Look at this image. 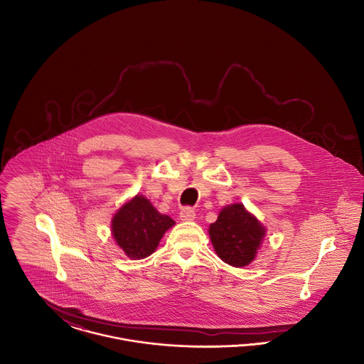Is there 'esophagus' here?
<instances>
[{
    "label": "esophagus",
    "instance_id": "34e87169",
    "mask_svg": "<svg viewBox=\"0 0 364 364\" xmlns=\"http://www.w3.org/2000/svg\"><path fill=\"white\" fill-rule=\"evenodd\" d=\"M195 215H196L195 210H193L192 208H190V206L181 208V211H180V218H181L183 221H192V220L195 218Z\"/></svg>",
    "mask_w": 364,
    "mask_h": 364
}]
</instances>
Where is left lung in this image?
Listing matches in <instances>:
<instances>
[{"instance_id": "1", "label": "left lung", "mask_w": 364, "mask_h": 364, "mask_svg": "<svg viewBox=\"0 0 364 364\" xmlns=\"http://www.w3.org/2000/svg\"><path fill=\"white\" fill-rule=\"evenodd\" d=\"M208 233L218 257L230 266L242 267L255 258L264 228L239 203L223 208Z\"/></svg>"}]
</instances>
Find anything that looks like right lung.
Listing matches in <instances>:
<instances>
[{"label":"right lung","mask_w":364,"mask_h":364,"mask_svg":"<svg viewBox=\"0 0 364 364\" xmlns=\"http://www.w3.org/2000/svg\"><path fill=\"white\" fill-rule=\"evenodd\" d=\"M174 221L159 214L143 196L124 205L112 221V232L122 251L132 259H143L156 251L164 233Z\"/></svg>","instance_id":"add662e5"}]
</instances>
